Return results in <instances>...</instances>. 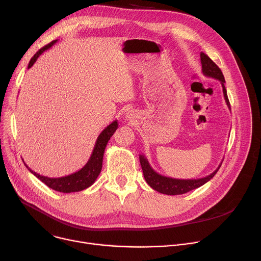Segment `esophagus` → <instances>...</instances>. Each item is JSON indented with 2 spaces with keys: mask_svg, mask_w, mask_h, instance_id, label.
Returning a JSON list of instances; mask_svg holds the SVG:
<instances>
[{
  "mask_svg": "<svg viewBox=\"0 0 261 261\" xmlns=\"http://www.w3.org/2000/svg\"><path fill=\"white\" fill-rule=\"evenodd\" d=\"M130 116H132V115H130V114H129V115H128V114H127V115H126V117H127V118H132V117H130Z\"/></svg>",
  "mask_w": 261,
  "mask_h": 261,
  "instance_id": "34e87169",
  "label": "esophagus"
}]
</instances>
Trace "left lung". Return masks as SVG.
I'll use <instances>...</instances> for the list:
<instances>
[{"instance_id": "8db88e82", "label": "left lung", "mask_w": 261, "mask_h": 261, "mask_svg": "<svg viewBox=\"0 0 261 261\" xmlns=\"http://www.w3.org/2000/svg\"><path fill=\"white\" fill-rule=\"evenodd\" d=\"M201 58V64H202V72L204 75L208 77H213L216 80H219L221 82L222 88H223V94L225 101L230 109L229 99L227 96V91L225 88V79L221 71V69L218 67V65L211 59V58L205 55L204 53L200 54ZM140 163L143 170L144 178H145L146 182L155 191L166 194V195H181L185 193H188L192 190H195L197 188H200L203 186L207 181H210L215 175L216 173L219 171L222 163L219 165V167L210 174L208 176H205L203 178H198V179H176V178H171L163 176L159 173H156L151 166L148 163V160L145 158V155L140 154Z\"/></svg>"}]
</instances>
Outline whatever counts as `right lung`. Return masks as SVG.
Masks as SVG:
<instances>
[{
  "mask_svg": "<svg viewBox=\"0 0 261 261\" xmlns=\"http://www.w3.org/2000/svg\"><path fill=\"white\" fill-rule=\"evenodd\" d=\"M58 40H54L47 45L43 46L40 48L31 59L30 63L28 65V68H31L33 64L36 62L38 59V57L46 49H48L50 46H53ZM118 127V122L117 120L113 121L111 124H109L98 136L95 145L92 151V154L89 159V161L87 162V164L77 172L72 173L70 175L63 176V177H58V178H51L47 176H42L38 173L34 172L29 168L25 164V167L29 169L32 174H34L38 179H40L43 184H45L48 188L57 191V192H61V193H72V192H80L83 191L87 188H89L94 184L96 178L98 177L99 173L102 168V159H103V152L106 149L107 144L110 140V138L114 135ZM23 162V161H22Z\"/></svg>",
  "mask_w": 261,
  "mask_h": 261,
  "instance_id": "add662e5",
  "label": "right lung"
}]
</instances>
